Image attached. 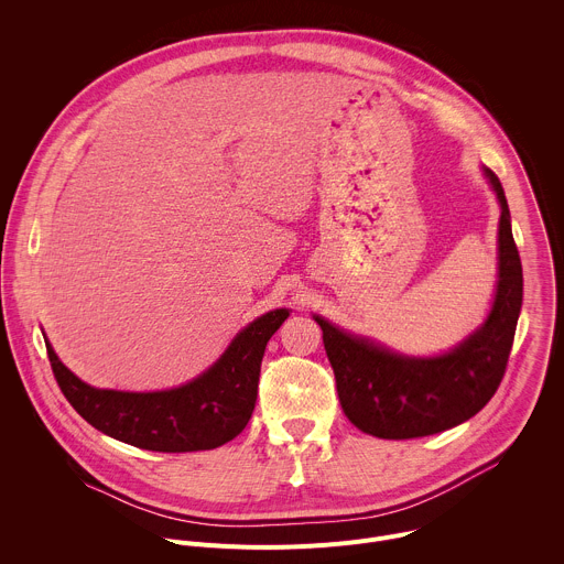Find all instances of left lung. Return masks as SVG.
<instances>
[{
	"label": "left lung",
	"mask_w": 564,
	"mask_h": 564,
	"mask_svg": "<svg viewBox=\"0 0 564 564\" xmlns=\"http://www.w3.org/2000/svg\"><path fill=\"white\" fill-rule=\"evenodd\" d=\"M498 200V290L479 330L442 357H404L314 316L335 370L346 417L381 440H413L448 431L489 404L509 361L522 307V263L498 176L485 167Z\"/></svg>",
	"instance_id": "1"
}]
</instances>
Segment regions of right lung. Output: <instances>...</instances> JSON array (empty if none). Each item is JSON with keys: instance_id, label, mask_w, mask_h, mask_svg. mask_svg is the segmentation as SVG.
<instances>
[{"instance_id": "add662e5", "label": "right lung", "mask_w": 564, "mask_h": 564, "mask_svg": "<svg viewBox=\"0 0 564 564\" xmlns=\"http://www.w3.org/2000/svg\"><path fill=\"white\" fill-rule=\"evenodd\" d=\"M288 316L285 307L259 316L209 370L185 386L158 392L94 388L77 379L44 341L59 390L94 429L144 451L192 453L223 446L248 426L265 346Z\"/></svg>"}]
</instances>
